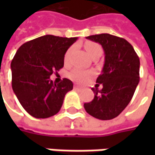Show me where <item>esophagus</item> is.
I'll return each mask as SVG.
<instances>
[{
	"mask_svg": "<svg viewBox=\"0 0 155 155\" xmlns=\"http://www.w3.org/2000/svg\"><path fill=\"white\" fill-rule=\"evenodd\" d=\"M74 87L75 88H83V86L80 85V84H75Z\"/></svg>",
	"mask_w": 155,
	"mask_h": 155,
	"instance_id": "obj_1",
	"label": "esophagus"
}]
</instances>
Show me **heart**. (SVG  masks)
Wrapping results in <instances>:
<instances>
[{
  "label": "heart",
  "mask_w": 155,
  "mask_h": 155,
  "mask_svg": "<svg viewBox=\"0 0 155 155\" xmlns=\"http://www.w3.org/2000/svg\"><path fill=\"white\" fill-rule=\"evenodd\" d=\"M85 49H86L88 54L91 57H92L95 53L97 52H102V48L101 46L98 45V44H96V43H92V42H88L85 45ZM72 51V48H70L68 51H66L65 53V56H64V59L66 60L68 58L70 53ZM89 73L88 72H85L84 71H81L79 69H75L73 70L71 72V77L73 78V79H76L78 81H84L87 78L89 77Z\"/></svg>",
  "instance_id": "b5f03b06"
}]
</instances>
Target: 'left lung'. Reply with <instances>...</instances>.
<instances>
[{
  "instance_id": "1",
  "label": "left lung",
  "mask_w": 155,
  "mask_h": 155,
  "mask_svg": "<svg viewBox=\"0 0 155 155\" xmlns=\"http://www.w3.org/2000/svg\"><path fill=\"white\" fill-rule=\"evenodd\" d=\"M86 39L102 45L105 57L102 73L97 78L103 88H92L95 97L84 107L95 118L111 120L122 113L134 96L140 81V59L131 44L122 38L101 33Z\"/></svg>"
}]
</instances>
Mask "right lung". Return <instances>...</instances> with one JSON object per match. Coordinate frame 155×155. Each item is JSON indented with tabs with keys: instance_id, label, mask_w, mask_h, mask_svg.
<instances>
[{
	"instance_id": "add662e5",
	"label": "right lung",
	"mask_w": 155,
	"mask_h": 155,
	"mask_svg": "<svg viewBox=\"0 0 155 155\" xmlns=\"http://www.w3.org/2000/svg\"><path fill=\"white\" fill-rule=\"evenodd\" d=\"M44 35L23 44L11 62L12 87L21 106L35 118H48L62 107L65 94L73 84L64 78L59 84L50 79L64 66V54L76 40Z\"/></svg>"
}]
</instances>
